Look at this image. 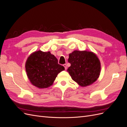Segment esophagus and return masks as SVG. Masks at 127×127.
<instances>
[{"mask_svg":"<svg viewBox=\"0 0 127 127\" xmlns=\"http://www.w3.org/2000/svg\"><path fill=\"white\" fill-rule=\"evenodd\" d=\"M63 66H64V68H65V69H67V66H66V64H63Z\"/></svg>","mask_w":127,"mask_h":127,"instance_id":"34e87169","label":"esophagus"}]
</instances>
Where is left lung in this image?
<instances>
[{
	"label": "left lung",
	"mask_w": 127,
	"mask_h": 127,
	"mask_svg": "<svg viewBox=\"0 0 127 127\" xmlns=\"http://www.w3.org/2000/svg\"><path fill=\"white\" fill-rule=\"evenodd\" d=\"M71 64L67 71L73 81L81 87L92 84L99 77L101 64L95 53L87 51H74L69 54Z\"/></svg>",
	"instance_id": "left-lung-1"
}]
</instances>
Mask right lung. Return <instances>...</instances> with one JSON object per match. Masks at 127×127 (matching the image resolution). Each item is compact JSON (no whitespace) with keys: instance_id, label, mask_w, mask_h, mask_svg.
<instances>
[{"instance_id":"add662e5","label":"right lung","mask_w":127,"mask_h":127,"mask_svg":"<svg viewBox=\"0 0 127 127\" xmlns=\"http://www.w3.org/2000/svg\"><path fill=\"white\" fill-rule=\"evenodd\" d=\"M25 68L31 83L39 89L50 87L59 73L65 69L50 52L41 51L30 55L26 62Z\"/></svg>"}]
</instances>
